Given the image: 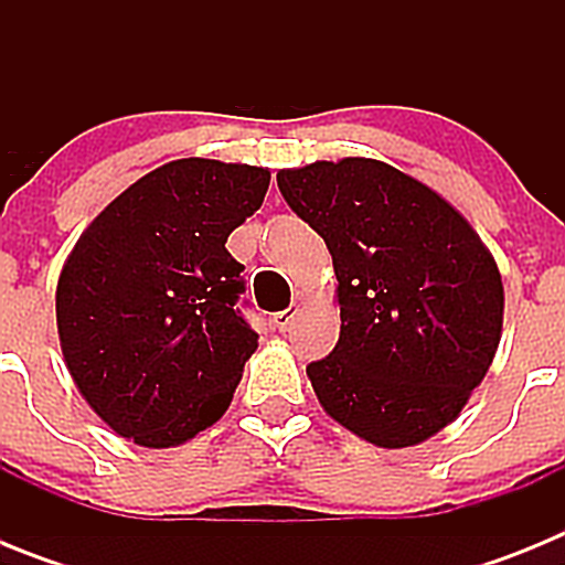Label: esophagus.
I'll use <instances>...</instances> for the list:
<instances>
[{
  "mask_svg": "<svg viewBox=\"0 0 565 565\" xmlns=\"http://www.w3.org/2000/svg\"><path fill=\"white\" fill-rule=\"evenodd\" d=\"M294 313H297V308H286V311L274 313V319H271L274 328H277V331H288L294 322Z\"/></svg>",
  "mask_w": 565,
  "mask_h": 565,
  "instance_id": "obj_1",
  "label": "esophagus"
}]
</instances>
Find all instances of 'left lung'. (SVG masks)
<instances>
[{"mask_svg":"<svg viewBox=\"0 0 565 565\" xmlns=\"http://www.w3.org/2000/svg\"><path fill=\"white\" fill-rule=\"evenodd\" d=\"M297 217L326 239L339 342L308 364L328 416L398 450L461 413L495 359L503 286L472 226L411 174L373 158L277 172Z\"/></svg>","mask_w":565,"mask_h":565,"instance_id":"left-lung-1","label":"left lung"}]
</instances>
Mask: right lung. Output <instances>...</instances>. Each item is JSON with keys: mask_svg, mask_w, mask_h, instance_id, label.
I'll return each mask as SVG.
<instances>
[{"mask_svg": "<svg viewBox=\"0 0 565 565\" xmlns=\"http://www.w3.org/2000/svg\"><path fill=\"white\" fill-rule=\"evenodd\" d=\"M271 172L181 158L143 174L89 223L56 288L67 371L118 436L174 447L232 404L257 348L226 239Z\"/></svg>", "mask_w": 565, "mask_h": 565, "instance_id": "right-lung-1", "label": "right lung"}]
</instances>
